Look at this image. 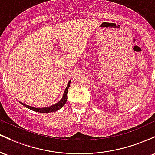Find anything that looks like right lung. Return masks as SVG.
Masks as SVG:
<instances>
[{
	"instance_id": "right-lung-1",
	"label": "right lung",
	"mask_w": 155,
	"mask_h": 155,
	"mask_svg": "<svg viewBox=\"0 0 155 155\" xmlns=\"http://www.w3.org/2000/svg\"><path fill=\"white\" fill-rule=\"evenodd\" d=\"M70 82L71 81H69L68 84H67V88H66L65 91L64 92V94H63V97L61 98V100L59 102H57L56 104H55V105H51L50 106V107H32V106H29V105H25V104L22 103V102H20V103L22 104V105L25 106V107H27V108L30 109V110H32L34 111H36V112H39V113H50V112H55V111L56 110H58L59 109L61 108L63 106L65 105L66 102H67V92H68V89H69V87L70 86Z\"/></svg>"
}]
</instances>
